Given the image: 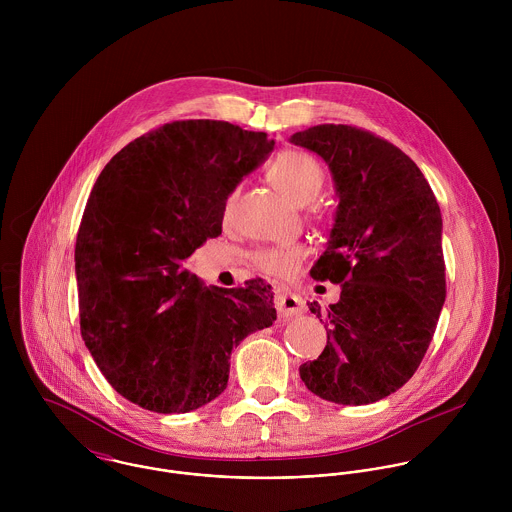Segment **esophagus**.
I'll list each match as a JSON object with an SVG mask.
<instances>
[{
	"label": "esophagus",
	"mask_w": 512,
	"mask_h": 512,
	"mask_svg": "<svg viewBox=\"0 0 512 512\" xmlns=\"http://www.w3.org/2000/svg\"><path fill=\"white\" fill-rule=\"evenodd\" d=\"M276 307H278V313L282 317H293V315H299L303 313L305 309V303L299 295L295 293L282 292L276 295Z\"/></svg>",
	"instance_id": "34e87169"
}]
</instances>
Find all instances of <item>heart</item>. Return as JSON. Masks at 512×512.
<instances>
[{
  "label": "heart",
  "mask_w": 512,
  "mask_h": 512,
  "mask_svg": "<svg viewBox=\"0 0 512 512\" xmlns=\"http://www.w3.org/2000/svg\"><path fill=\"white\" fill-rule=\"evenodd\" d=\"M268 177L272 185L286 195L295 205H309L319 191L323 189V169L321 165L303 151H284L280 153L274 163L270 165ZM236 203V193L230 195L226 203V217L232 215ZM307 256L305 246L301 244H286V246H272L260 248L252 254V264L258 272L274 278H290L297 268L301 266L303 258Z\"/></svg>",
  "instance_id": "heart-1"
}]
</instances>
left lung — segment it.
<instances>
[{"instance_id": "obj_1", "label": "left lung", "mask_w": 512, "mask_h": 512, "mask_svg": "<svg viewBox=\"0 0 512 512\" xmlns=\"http://www.w3.org/2000/svg\"><path fill=\"white\" fill-rule=\"evenodd\" d=\"M290 142L317 153L339 197L315 280L341 284L327 309L323 353L299 366L323 400L363 406L404 386L422 363L445 301L441 213L418 165L390 142L345 124L295 132Z\"/></svg>"}]
</instances>
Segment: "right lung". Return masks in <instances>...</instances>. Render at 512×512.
<instances>
[{
	"label": "right lung",
	"mask_w": 512,
	"mask_h": 512,
	"mask_svg": "<svg viewBox=\"0 0 512 512\" xmlns=\"http://www.w3.org/2000/svg\"><path fill=\"white\" fill-rule=\"evenodd\" d=\"M274 149L219 120L165 124L98 175L74 248L80 333L112 388L157 414L224 392L232 349L276 321L272 286L205 288L181 268L222 232L228 195Z\"/></svg>",
	"instance_id": "obj_1"
}]
</instances>
